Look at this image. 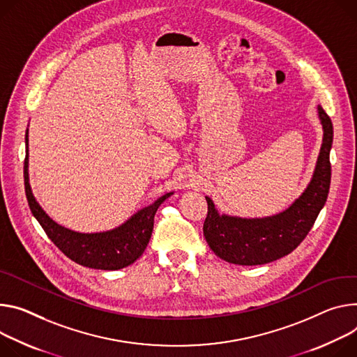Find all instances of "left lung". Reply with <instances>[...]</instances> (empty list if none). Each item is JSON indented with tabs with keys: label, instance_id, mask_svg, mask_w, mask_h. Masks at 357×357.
<instances>
[{
	"label": "left lung",
	"instance_id": "obj_1",
	"mask_svg": "<svg viewBox=\"0 0 357 357\" xmlns=\"http://www.w3.org/2000/svg\"><path fill=\"white\" fill-rule=\"evenodd\" d=\"M323 141L312 179L302 195L280 213L265 218H241L219 213L209 197L204 235L216 256L242 265H265L289 255L306 238L325 206L331 188V149L333 125L329 115L317 105Z\"/></svg>",
	"mask_w": 357,
	"mask_h": 357
}]
</instances>
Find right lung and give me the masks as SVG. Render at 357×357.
I'll use <instances>...</instances> for the list:
<instances>
[{
  "label": "right lung",
  "instance_id": "obj_1",
  "mask_svg": "<svg viewBox=\"0 0 357 357\" xmlns=\"http://www.w3.org/2000/svg\"><path fill=\"white\" fill-rule=\"evenodd\" d=\"M24 185L29 209L54 245L75 264L101 271H118L137 261L149 243L153 229V216L158 208L174 193H165L149 206L139 209L115 229L95 234L71 231L52 220L31 190L28 175V129L25 135Z\"/></svg>",
  "mask_w": 357,
  "mask_h": 357
}]
</instances>
